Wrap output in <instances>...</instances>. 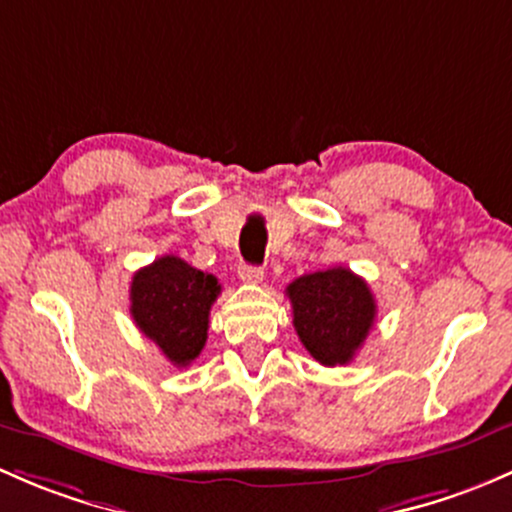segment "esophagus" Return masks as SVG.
Here are the masks:
<instances>
[{
  "mask_svg": "<svg viewBox=\"0 0 512 512\" xmlns=\"http://www.w3.org/2000/svg\"><path fill=\"white\" fill-rule=\"evenodd\" d=\"M240 279L247 284H260L265 279V270L262 267H252V265H240Z\"/></svg>",
  "mask_w": 512,
  "mask_h": 512,
  "instance_id": "1",
  "label": "esophagus"
}]
</instances>
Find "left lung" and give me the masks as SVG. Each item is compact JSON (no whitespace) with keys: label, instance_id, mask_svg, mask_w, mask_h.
Wrapping results in <instances>:
<instances>
[{"label":"left lung","instance_id":"left-lung-1","mask_svg":"<svg viewBox=\"0 0 512 512\" xmlns=\"http://www.w3.org/2000/svg\"><path fill=\"white\" fill-rule=\"evenodd\" d=\"M287 297L299 341L328 368L351 363L378 314L368 282L346 267L301 274L287 287Z\"/></svg>","mask_w":512,"mask_h":512}]
</instances>
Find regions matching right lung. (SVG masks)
I'll return each mask as SVG.
<instances>
[{"label": "right lung", "mask_w": 512, "mask_h": 512, "mask_svg": "<svg viewBox=\"0 0 512 512\" xmlns=\"http://www.w3.org/2000/svg\"><path fill=\"white\" fill-rule=\"evenodd\" d=\"M220 284L176 255H164L134 272L129 314L139 331L159 346L176 368L198 358L208 338V316Z\"/></svg>", "instance_id": "add662e5"}]
</instances>
